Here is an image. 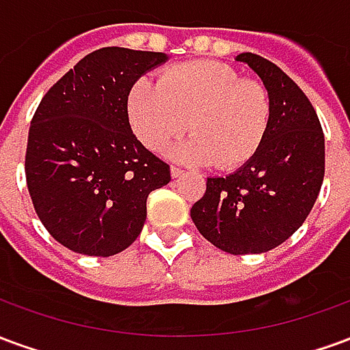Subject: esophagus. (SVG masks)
<instances>
[{"label": "esophagus", "instance_id": "obj_1", "mask_svg": "<svg viewBox=\"0 0 350 350\" xmlns=\"http://www.w3.org/2000/svg\"><path fill=\"white\" fill-rule=\"evenodd\" d=\"M183 174V170L182 168H178V167H170V176H172V178H180V176Z\"/></svg>", "mask_w": 350, "mask_h": 350}]
</instances>
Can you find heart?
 I'll return each mask as SVG.
<instances>
[{"instance_id":"1","label":"heart","mask_w":350,"mask_h":350,"mask_svg":"<svg viewBox=\"0 0 350 350\" xmlns=\"http://www.w3.org/2000/svg\"><path fill=\"white\" fill-rule=\"evenodd\" d=\"M133 133L159 152L187 131L195 137L170 155L195 165L234 170L250 163L270 127V97L262 84L242 79L219 62H185L161 75V84L138 79L129 92Z\"/></svg>"}]
</instances>
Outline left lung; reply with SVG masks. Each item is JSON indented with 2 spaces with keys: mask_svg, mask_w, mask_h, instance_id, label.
I'll list each match as a JSON object with an SVG mask.
<instances>
[{
  "mask_svg": "<svg viewBox=\"0 0 350 350\" xmlns=\"http://www.w3.org/2000/svg\"><path fill=\"white\" fill-rule=\"evenodd\" d=\"M270 97V127L257 155L225 178H208L191 208L198 232L230 255L266 253L301 227L324 178V133L296 82L262 56L243 52Z\"/></svg>",
  "mask_w": 350,
  "mask_h": 350,
  "instance_id": "8db88e82",
  "label": "left lung"
}]
</instances>
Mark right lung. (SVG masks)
<instances>
[{"mask_svg": "<svg viewBox=\"0 0 350 350\" xmlns=\"http://www.w3.org/2000/svg\"><path fill=\"white\" fill-rule=\"evenodd\" d=\"M163 52L107 46L82 57L42 97L26 150V182L54 240L90 257H112L137 240L146 200L170 167L133 135L127 99Z\"/></svg>", "mask_w": 350, "mask_h": 350, "instance_id": "right-lung-1", "label": "right lung"}]
</instances>
